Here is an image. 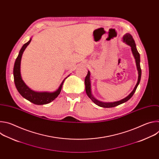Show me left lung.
Wrapping results in <instances>:
<instances>
[{"mask_svg": "<svg viewBox=\"0 0 159 159\" xmlns=\"http://www.w3.org/2000/svg\"><path fill=\"white\" fill-rule=\"evenodd\" d=\"M123 42H125L127 44H128L129 46L131 47V51L133 53V55L135 59V61H136V65H137V68L138 70V72H139V77H138V81L137 84H136L134 88L133 89V90H132V92L125 98L118 101H116V102H101L99 101L98 100H97L96 99H95V98L93 96L92 94V91H91V83H90V72L88 71L87 72V75L85 77V91H86V94L88 96V97L91 99L96 105L100 106V107H113L117 106L120 104H121L126 101H128L134 94V93H135V90L137 89L140 82V79H141V75H142V70H141V67H140V54L137 49V47H136V44L134 43V40L133 39L132 36L129 34V33H126L125 34L123 37Z\"/></svg>", "mask_w": 159, "mask_h": 159, "instance_id": "8db88e82", "label": "left lung"}]
</instances>
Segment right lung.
Wrapping results in <instances>:
<instances>
[{
  "label": "right lung",
  "instance_id": "obj_1",
  "mask_svg": "<svg viewBox=\"0 0 159 159\" xmlns=\"http://www.w3.org/2000/svg\"><path fill=\"white\" fill-rule=\"evenodd\" d=\"M31 41V38H30V41H28L26 43H25L21 49L19 51V55L15 61L14 66V70H13V75H14V79L16 87L19 94L25 98L26 99L28 100L31 102L37 104V105H43V104H47L52 101H53L55 98L58 97L60 94L61 90L62 88L64 80L67 78V77L62 81L61 84L59 86L58 89L55 92L49 93V92H36L34 90H31L29 88L25 82L22 80L21 75H20V61L22 55L23 54L24 51L28 47V45L30 43ZM70 75L68 76L69 77Z\"/></svg>",
  "mask_w": 159,
  "mask_h": 159
}]
</instances>
